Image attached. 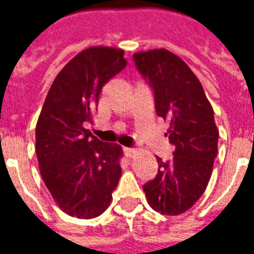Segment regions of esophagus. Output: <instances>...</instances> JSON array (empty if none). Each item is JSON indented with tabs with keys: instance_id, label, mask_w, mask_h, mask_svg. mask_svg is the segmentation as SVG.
Returning a JSON list of instances; mask_svg holds the SVG:
<instances>
[{
	"instance_id": "1",
	"label": "esophagus",
	"mask_w": 254,
	"mask_h": 254,
	"mask_svg": "<svg viewBox=\"0 0 254 254\" xmlns=\"http://www.w3.org/2000/svg\"><path fill=\"white\" fill-rule=\"evenodd\" d=\"M124 152H125V156H127V159H133L134 158V155L137 154V151L133 148H125L124 149Z\"/></svg>"
}]
</instances>
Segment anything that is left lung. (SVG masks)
Here are the masks:
<instances>
[{"instance_id": "obj_1", "label": "left lung", "mask_w": 254, "mask_h": 254, "mask_svg": "<svg viewBox=\"0 0 254 254\" xmlns=\"http://www.w3.org/2000/svg\"><path fill=\"white\" fill-rule=\"evenodd\" d=\"M148 78L156 114L169 125L165 136L174 145L171 162L156 158L159 170L143 187L149 207L162 215H181L207 189L218 154L219 130L200 80L187 63L166 49L133 54Z\"/></svg>"}]
</instances>
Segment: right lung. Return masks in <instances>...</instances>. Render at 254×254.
Wrapping results in <instances>:
<instances>
[{
    "mask_svg": "<svg viewBox=\"0 0 254 254\" xmlns=\"http://www.w3.org/2000/svg\"><path fill=\"white\" fill-rule=\"evenodd\" d=\"M124 50L92 46L80 52L54 78L36 122L41 176L69 216L92 219L109 208L121 178V145L102 143L85 124L94 122L100 91L127 66Z\"/></svg>",
    "mask_w": 254,
    "mask_h": 254,
    "instance_id": "right-lung-1",
    "label": "right lung"
}]
</instances>
